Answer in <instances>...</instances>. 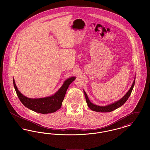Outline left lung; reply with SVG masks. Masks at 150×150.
I'll use <instances>...</instances> for the list:
<instances>
[{"instance_id":"8db88e82","label":"left lung","mask_w":150,"mask_h":150,"mask_svg":"<svg viewBox=\"0 0 150 150\" xmlns=\"http://www.w3.org/2000/svg\"><path fill=\"white\" fill-rule=\"evenodd\" d=\"M135 79L134 78V80L133 81V83L132 84V85L131 86L130 88L129 89L128 92L126 93L120 100H118L117 101L114 102L112 103L107 105L106 106H98L97 105H94L92 103L90 100H89L88 96L86 94V92L84 91V93L86 97V102L87 103L88 106L90 109H91L92 110L96 111V112H111L112 111L115 110L117 109L119 107H121V106H122L125 102L126 101L128 100V99L130 96V95L131 94V93L133 91V87L134 86V84H135Z\"/></svg>"}]
</instances>
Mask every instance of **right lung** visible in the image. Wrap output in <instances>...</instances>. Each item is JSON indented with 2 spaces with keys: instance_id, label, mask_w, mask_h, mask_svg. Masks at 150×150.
<instances>
[{
  "instance_id": "right-lung-1",
  "label": "right lung",
  "mask_w": 150,
  "mask_h": 150,
  "mask_svg": "<svg viewBox=\"0 0 150 150\" xmlns=\"http://www.w3.org/2000/svg\"><path fill=\"white\" fill-rule=\"evenodd\" d=\"M75 79V76H73L66 79L57 92L49 97L40 98H30L23 96L18 89L14 79L13 81L15 91L22 103L32 111L45 114L55 112L61 108L66 91Z\"/></svg>"
}]
</instances>
